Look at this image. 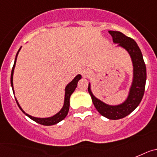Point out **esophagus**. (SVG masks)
I'll return each mask as SVG.
<instances>
[{"label": "esophagus", "instance_id": "esophagus-1", "mask_svg": "<svg viewBox=\"0 0 157 157\" xmlns=\"http://www.w3.org/2000/svg\"><path fill=\"white\" fill-rule=\"evenodd\" d=\"M90 73H91V72H90V70H88V69H84L82 70V74H83V76H84V77H88Z\"/></svg>", "mask_w": 157, "mask_h": 157}]
</instances>
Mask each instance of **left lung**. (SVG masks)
<instances>
[{"label":"left lung","mask_w":157,"mask_h":157,"mask_svg":"<svg viewBox=\"0 0 157 157\" xmlns=\"http://www.w3.org/2000/svg\"><path fill=\"white\" fill-rule=\"evenodd\" d=\"M113 42L129 53L133 63V80L129 88V95L121 104L109 105L97 99L92 94L91 84H88V92L92 97L95 109L101 115L109 119L117 120L127 116L137 108L143 98L146 82V67L141 51L137 43L131 38L127 37L120 31H109Z\"/></svg>","instance_id":"8db88e82"}]
</instances>
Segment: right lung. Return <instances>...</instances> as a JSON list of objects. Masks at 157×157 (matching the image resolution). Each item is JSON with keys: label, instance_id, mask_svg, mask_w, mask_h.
I'll return each mask as SVG.
<instances>
[{"label": "right lung", "instance_id": "right-lung-1", "mask_svg": "<svg viewBox=\"0 0 157 157\" xmlns=\"http://www.w3.org/2000/svg\"><path fill=\"white\" fill-rule=\"evenodd\" d=\"M20 47L19 49L18 52L16 54V58H15V62H14V65H13V69H12V73H11V85H12V88H13V94H15L14 92V89H13V73H14V69H15V65H16V58H17V56H18L19 52H20ZM81 79V75L78 74L77 76H76L74 79H73L70 83L66 85L65 89V100H64V105L62 108L60 110L59 112H58L56 114L53 115L51 117H49V118H36V117H33L31 116V115H29L28 114L25 112V111L21 108V107L19 104L18 101H17V99L16 98V101L17 105H18V107H20V109L23 111V113L27 115L28 118H30L31 119H32L33 121L36 122L37 123L41 124V125H43V126H52V125H54V124L58 123L59 122H61L62 120H63L64 118L66 117V115L68 114V112H69V99H70L71 95L73 94V92H74L77 86V82L79 81V80Z\"/></svg>", "mask_w": 157, "mask_h": 157}]
</instances>
